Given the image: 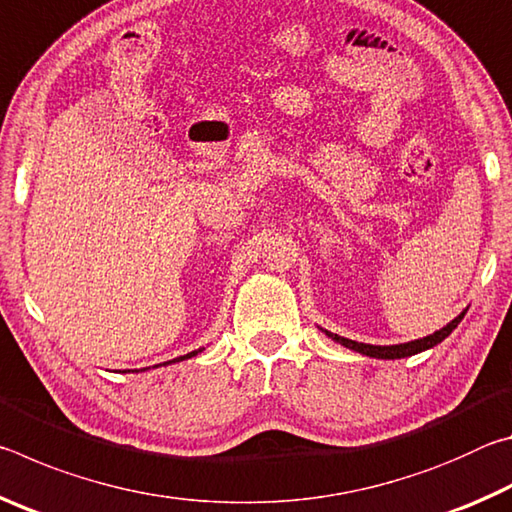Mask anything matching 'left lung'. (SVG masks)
<instances>
[{"instance_id": "1", "label": "left lung", "mask_w": 512, "mask_h": 512, "mask_svg": "<svg viewBox=\"0 0 512 512\" xmlns=\"http://www.w3.org/2000/svg\"><path fill=\"white\" fill-rule=\"evenodd\" d=\"M467 311V309H465ZM465 311H461L452 323H447L443 329H438V332H433L429 336H424V339H415V341H409V343H400V345H370V343H359V341H350V339H343V336L339 334H332L327 332V329H323V332L329 336V339L341 343L343 348H350L354 352L359 354H366V357H372V359H404V357H413V354L418 352H424V350H431L433 345L443 343L449 334L454 332V329L458 327V323H461Z\"/></svg>"}]
</instances>
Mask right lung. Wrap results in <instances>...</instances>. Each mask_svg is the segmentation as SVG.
<instances>
[{
  "label": "right lung",
  "mask_w": 512,
  "mask_h": 512,
  "mask_svg": "<svg viewBox=\"0 0 512 512\" xmlns=\"http://www.w3.org/2000/svg\"><path fill=\"white\" fill-rule=\"evenodd\" d=\"M198 352H203V348L201 350H194V352H189V354H185V357H178V359H173V361H167V363H176V361H185V359H192V357H196ZM167 363H160V366H167ZM155 368V366H153Z\"/></svg>",
  "instance_id": "1"
}]
</instances>
